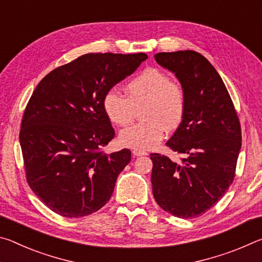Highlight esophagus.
I'll use <instances>...</instances> for the list:
<instances>
[{"label":"esophagus","instance_id":"obj_1","mask_svg":"<svg viewBox=\"0 0 262 262\" xmlns=\"http://www.w3.org/2000/svg\"><path fill=\"white\" fill-rule=\"evenodd\" d=\"M132 152L134 156H145V155H148L147 151H144V150H140V149H133Z\"/></svg>","mask_w":262,"mask_h":262}]
</instances>
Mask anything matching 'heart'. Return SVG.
<instances>
[{"label":"heart","instance_id":"heart-1","mask_svg":"<svg viewBox=\"0 0 262 262\" xmlns=\"http://www.w3.org/2000/svg\"><path fill=\"white\" fill-rule=\"evenodd\" d=\"M126 97L108 90L103 98V108L108 120L126 126L134 118L135 110L145 105L142 119L145 122L125 128L119 141L127 148L149 150L161 143L167 129H173L183 120L185 95L178 83L171 81L161 69L147 68L126 85Z\"/></svg>","mask_w":262,"mask_h":262}]
</instances>
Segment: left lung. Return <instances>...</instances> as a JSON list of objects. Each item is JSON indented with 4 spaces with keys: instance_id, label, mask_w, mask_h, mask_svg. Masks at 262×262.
<instances>
[{
    "instance_id": "1",
    "label": "left lung",
    "mask_w": 262,
    "mask_h": 262,
    "mask_svg": "<svg viewBox=\"0 0 262 262\" xmlns=\"http://www.w3.org/2000/svg\"><path fill=\"white\" fill-rule=\"evenodd\" d=\"M159 66L176 75L185 95L183 120L166 142L181 162L151 154V185L158 206L179 219L209 210L232 184L242 148L236 110L224 82L200 53H157Z\"/></svg>"
}]
</instances>
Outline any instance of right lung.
Here are the masks:
<instances>
[{"mask_svg": "<svg viewBox=\"0 0 262 262\" xmlns=\"http://www.w3.org/2000/svg\"><path fill=\"white\" fill-rule=\"evenodd\" d=\"M147 59L145 53H89L54 69L35 88L19 142L31 189L56 214L90 215L112 196L132 154L101 151L114 137L103 98Z\"/></svg>", "mask_w": 262, "mask_h": 262, "instance_id": "obj_1", "label": "right lung"}]
</instances>
